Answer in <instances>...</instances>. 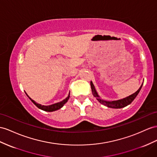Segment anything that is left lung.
<instances>
[{
	"mask_svg": "<svg viewBox=\"0 0 157 157\" xmlns=\"http://www.w3.org/2000/svg\"><path fill=\"white\" fill-rule=\"evenodd\" d=\"M90 84H91L92 94H93V95L95 98H96V99H98V101L99 103H101V104H103V105H105L108 107L114 108V109H120V108H123V107L127 106L128 105H129V104H131L132 103V101H133V100L135 99V98L136 97V95H137L139 93V91H140V89H141L143 83L141 86H140L139 89L133 94H132V95L128 96V97H127L125 98L119 99V100H117V101H105V100H103V99H101V98H100L97 91L95 90V88L94 86L93 83H92V82H90Z\"/></svg>",
	"mask_w": 157,
	"mask_h": 157,
	"instance_id": "1",
	"label": "left lung"
}]
</instances>
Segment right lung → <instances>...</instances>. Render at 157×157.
<instances>
[{"mask_svg":"<svg viewBox=\"0 0 157 157\" xmlns=\"http://www.w3.org/2000/svg\"><path fill=\"white\" fill-rule=\"evenodd\" d=\"M26 95L29 98V99L31 100L32 102H33L38 108H39V109H42L43 111H48V112L54 111H56V110H58L59 109H60V108H62L64 104H65L68 101V99H69V98H70V94H69V95H68V96L65 99H63V101H60L59 103L52 104V105H40V104L37 103L36 102H35L34 100L32 99L27 94H26Z\"/></svg>","mask_w":157,"mask_h":157,"instance_id":"obj_1","label":"right lung"}]
</instances>
